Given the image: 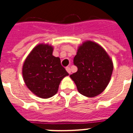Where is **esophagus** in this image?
<instances>
[{
  "label": "esophagus",
  "mask_w": 133,
  "mask_h": 133,
  "mask_svg": "<svg viewBox=\"0 0 133 133\" xmlns=\"http://www.w3.org/2000/svg\"><path fill=\"white\" fill-rule=\"evenodd\" d=\"M65 69H66L67 72H68L69 74H70V73H71V69H70V67H67Z\"/></svg>",
  "instance_id": "obj_1"
}]
</instances>
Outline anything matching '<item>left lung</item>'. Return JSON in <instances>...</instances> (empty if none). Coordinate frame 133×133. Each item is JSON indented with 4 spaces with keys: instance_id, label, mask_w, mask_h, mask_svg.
<instances>
[{
    "instance_id": "left-lung-1",
    "label": "left lung",
    "mask_w": 133,
    "mask_h": 133,
    "mask_svg": "<svg viewBox=\"0 0 133 133\" xmlns=\"http://www.w3.org/2000/svg\"><path fill=\"white\" fill-rule=\"evenodd\" d=\"M73 62L77 71L70 77L80 94L94 97L104 91L111 80L114 64L103 47L91 41L83 42Z\"/></svg>"
}]
</instances>
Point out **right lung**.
I'll use <instances>...</instances> for the list:
<instances>
[{
	"mask_svg": "<svg viewBox=\"0 0 133 133\" xmlns=\"http://www.w3.org/2000/svg\"><path fill=\"white\" fill-rule=\"evenodd\" d=\"M54 47L46 44L36 45L22 65V76L28 89L38 97L48 99L56 94L59 84L68 75L61 59L53 56Z\"/></svg>",
	"mask_w": 133,
	"mask_h": 133,
	"instance_id": "right-lung-1",
	"label": "right lung"
}]
</instances>
